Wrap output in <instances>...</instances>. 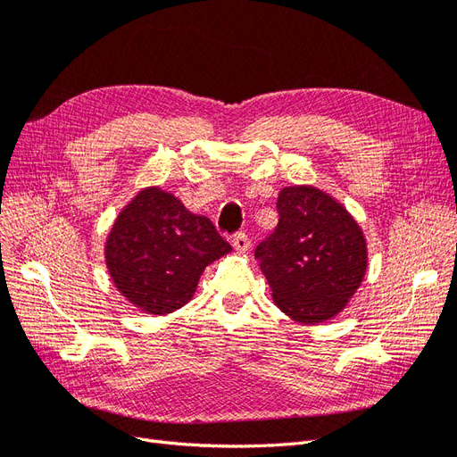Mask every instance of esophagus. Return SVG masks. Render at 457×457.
Listing matches in <instances>:
<instances>
[{
	"mask_svg": "<svg viewBox=\"0 0 457 457\" xmlns=\"http://www.w3.org/2000/svg\"><path fill=\"white\" fill-rule=\"evenodd\" d=\"M232 245H234V250H237L238 253H245L247 250H250V238H247L245 232H238L237 237H234V240H232Z\"/></svg>",
	"mask_w": 457,
	"mask_h": 457,
	"instance_id": "1",
	"label": "esophagus"
}]
</instances>
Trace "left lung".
I'll use <instances>...</instances> for the list:
<instances>
[{
  "instance_id": "obj_1",
  "label": "left lung",
  "mask_w": 457,
  "mask_h": 457,
  "mask_svg": "<svg viewBox=\"0 0 457 457\" xmlns=\"http://www.w3.org/2000/svg\"><path fill=\"white\" fill-rule=\"evenodd\" d=\"M276 207L278 225L255 250L274 305L303 326L331 320L364 280V232L347 207L311 185L284 187Z\"/></svg>"
}]
</instances>
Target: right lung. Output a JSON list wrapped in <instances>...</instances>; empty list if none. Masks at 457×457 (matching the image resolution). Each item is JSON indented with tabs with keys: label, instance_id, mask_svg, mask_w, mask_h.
Instances as JSON below:
<instances>
[{
	"label": "right lung",
	"instance_id": "obj_1",
	"mask_svg": "<svg viewBox=\"0 0 457 457\" xmlns=\"http://www.w3.org/2000/svg\"><path fill=\"white\" fill-rule=\"evenodd\" d=\"M232 252L204 215L160 187H146L118 213L104 262L118 292L152 316L185 307L207 265Z\"/></svg>",
	"mask_w": 457,
	"mask_h": 457
}]
</instances>
